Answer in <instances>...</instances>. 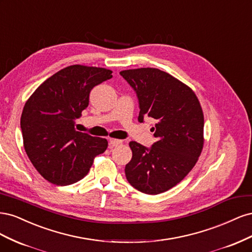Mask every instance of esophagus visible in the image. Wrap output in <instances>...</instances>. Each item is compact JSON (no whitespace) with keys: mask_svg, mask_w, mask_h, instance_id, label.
Wrapping results in <instances>:
<instances>
[{"mask_svg":"<svg viewBox=\"0 0 252 252\" xmlns=\"http://www.w3.org/2000/svg\"><path fill=\"white\" fill-rule=\"evenodd\" d=\"M122 144H123V141H122V140H114V139H112V140L109 141V147L110 148L118 147V146H121Z\"/></svg>","mask_w":252,"mask_h":252,"instance_id":"34e87169","label":"esophagus"}]
</instances>
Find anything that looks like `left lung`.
Returning a JSON list of instances; mask_svg holds the SVG:
<instances>
[{
  "mask_svg": "<svg viewBox=\"0 0 252 252\" xmlns=\"http://www.w3.org/2000/svg\"><path fill=\"white\" fill-rule=\"evenodd\" d=\"M120 74L139 101L138 121H157V142L150 147L130 142L132 158L125 167L132 187L146 194L167 191L193 168L203 148L204 116L193 91L157 68H139Z\"/></svg>",
  "mask_w": 252,
  "mask_h": 252,
  "instance_id": "1",
  "label": "left lung"
}]
</instances>
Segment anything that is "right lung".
Returning a JSON list of instances; mask_svg holds the SVG:
<instances>
[{"instance_id":"right-lung-1","label":"right lung","mask_w":252,"mask_h":252,"mask_svg":"<svg viewBox=\"0 0 252 252\" xmlns=\"http://www.w3.org/2000/svg\"><path fill=\"white\" fill-rule=\"evenodd\" d=\"M111 78L112 71L105 68L72 65L41 84L26 102L21 117L24 148L35 169L52 184L82 180L94 157L107 148V140L75 131L74 124L87 108L90 91Z\"/></svg>"}]
</instances>
